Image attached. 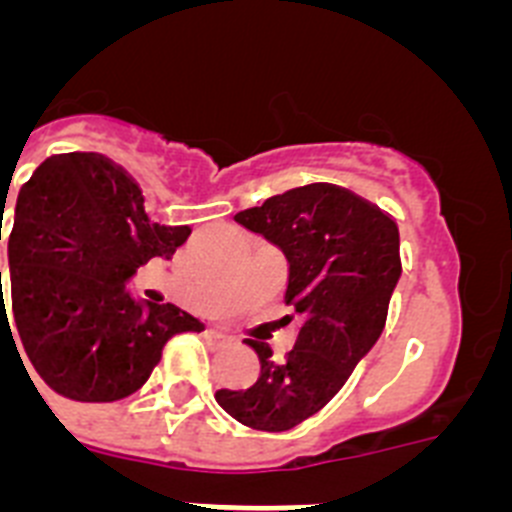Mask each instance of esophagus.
<instances>
[{
  "mask_svg": "<svg viewBox=\"0 0 512 512\" xmlns=\"http://www.w3.org/2000/svg\"><path fill=\"white\" fill-rule=\"evenodd\" d=\"M212 336L220 338V341H230V336L228 333H223V330H212Z\"/></svg>",
  "mask_w": 512,
  "mask_h": 512,
  "instance_id": "1",
  "label": "esophagus"
}]
</instances>
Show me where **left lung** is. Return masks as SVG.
I'll use <instances>...</instances> for the list:
<instances>
[{"instance_id":"1","label":"left lung","mask_w":512,"mask_h":512,"mask_svg":"<svg viewBox=\"0 0 512 512\" xmlns=\"http://www.w3.org/2000/svg\"><path fill=\"white\" fill-rule=\"evenodd\" d=\"M235 223L284 253V302L300 328L284 359L246 338L259 354V379L248 390H217L215 400L248 428L289 431L338 395L382 336L402 274L400 230L387 212L336 184L289 189L238 212Z\"/></svg>"}]
</instances>
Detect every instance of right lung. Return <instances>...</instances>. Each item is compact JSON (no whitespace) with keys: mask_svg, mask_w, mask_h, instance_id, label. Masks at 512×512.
Returning a JSON list of instances; mask_svg holds the SVG:
<instances>
[{"mask_svg":"<svg viewBox=\"0 0 512 512\" xmlns=\"http://www.w3.org/2000/svg\"><path fill=\"white\" fill-rule=\"evenodd\" d=\"M189 233V225L151 223L140 187L110 158L51 156L17 197L7 246L15 328L2 284L0 328L15 330L58 395L79 402L133 395L176 333L205 330L182 307L135 302L125 289L143 264L171 259Z\"/></svg>","mask_w":512,"mask_h":512,"instance_id":"right-lung-1","label":"right lung"}]
</instances>
